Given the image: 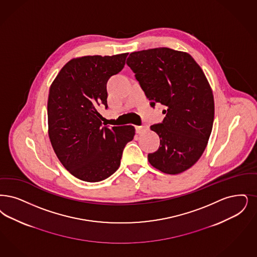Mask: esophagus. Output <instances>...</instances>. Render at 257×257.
I'll return each instance as SVG.
<instances>
[{
	"label": "esophagus",
	"instance_id": "1",
	"mask_svg": "<svg viewBox=\"0 0 257 257\" xmlns=\"http://www.w3.org/2000/svg\"><path fill=\"white\" fill-rule=\"evenodd\" d=\"M146 130H148V126H136V132L138 134L144 133Z\"/></svg>",
	"mask_w": 257,
	"mask_h": 257
}]
</instances>
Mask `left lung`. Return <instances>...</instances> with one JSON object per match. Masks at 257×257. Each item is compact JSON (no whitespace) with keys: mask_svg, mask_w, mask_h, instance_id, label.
Masks as SVG:
<instances>
[{"mask_svg":"<svg viewBox=\"0 0 257 257\" xmlns=\"http://www.w3.org/2000/svg\"><path fill=\"white\" fill-rule=\"evenodd\" d=\"M126 64L150 105L165 107L163 122L150 127L161 144L149 163L166 174L184 172L201 158L212 130L214 98L205 73L190 54L168 48L132 52Z\"/></svg>","mask_w":257,"mask_h":257,"instance_id":"1","label":"left lung"}]
</instances>
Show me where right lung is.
I'll use <instances>...</instances> for the list:
<instances>
[{
	"label": "right lung",
	"mask_w": 257,
	"mask_h": 257,
	"mask_svg": "<svg viewBox=\"0 0 257 257\" xmlns=\"http://www.w3.org/2000/svg\"><path fill=\"white\" fill-rule=\"evenodd\" d=\"M128 53L83 56L63 68L50 88L49 137L63 166L85 182H100L120 165L132 125L102 126L97 107L107 105L109 78L123 69Z\"/></svg>",
	"instance_id": "add662e5"
}]
</instances>
